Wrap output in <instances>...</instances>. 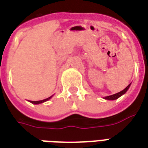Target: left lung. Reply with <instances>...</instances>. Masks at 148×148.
<instances>
[{
    "mask_svg": "<svg viewBox=\"0 0 148 148\" xmlns=\"http://www.w3.org/2000/svg\"><path fill=\"white\" fill-rule=\"evenodd\" d=\"M131 84H130V85L127 86L126 88H125V89H123L122 91H121V92H118V93L116 94H114V95H111V96H105L103 99H108V100H114V99H118V98H119L120 96H121L123 94H125V92H127V90L129 89V88H130V86Z\"/></svg>",
    "mask_w": 148,
    "mask_h": 148,
    "instance_id": "obj_1",
    "label": "left lung"
}]
</instances>
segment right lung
I'll return each instance as SVG.
<instances>
[{
  "instance_id": "right-lung-1",
  "label": "right lung",
  "mask_w": 148,
  "mask_h": 148,
  "mask_svg": "<svg viewBox=\"0 0 148 148\" xmlns=\"http://www.w3.org/2000/svg\"><path fill=\"white\" fill-rule=\"evenodd\" d=\"M52 96H50V97L47 98V99H42V100H38V101H29V102H30V103H34V104H39V103H44V102H45V101H47V100H49V99H51V98H52Z\"/></svg>"
}]
</instances>
